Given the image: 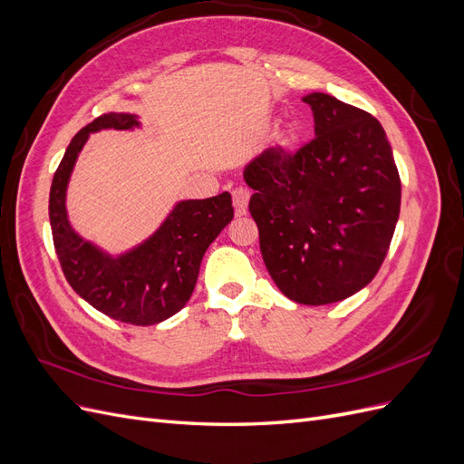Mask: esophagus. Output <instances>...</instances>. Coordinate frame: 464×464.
I'll use <instances>...</instances> for the list:
<instances>
[{"label":"esophagus","mask_w":464,"mask_h":464,"mask_svg":"<svg viewBox=\"0 0 464 464\" xmlns=\"http://www.w3.org/2000/svg\"><path fill=\"white\" fill-rule=\"evenodd\" d=\"M232 201H234V210L237 217H242L247 213V203H249V189L247 188H236L232 191Z\"/></svg>","instance_id":"esophagus-1"}]
</instances>
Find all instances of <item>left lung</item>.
<instances>
[{
	"mask_svg": "<svg viewBox=\"0 0 464 464\" xmlns=\"http://www.w3.org/2000/svg\"><path fill=\"white\" fill-rule=\"evenodd\" d=\"M315 137L296 152L271 147L246 184L266 271L286 298L323 305L372 283L401 210V178L372 114L325 92L304 96Z\"/></svg>",
	"mask_w": 464,
	"mask_h": 464,
	"instance_id": "obj_1",
	"label": "left lung"
}]
</instances>
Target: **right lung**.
I'll return each instance as SVG.
<instances>
[{
    "mask_svg": "<svg viewBox=\"0 0 464 464\" xmlns=\"http://www.w3.org/2000/svg\"><path fill=\"white\" fill-rule=\"evenodd\" d=\"M133 114L110 111L85 125L69 143L50 188L53 247L67 283L98 312L131 325H154L178 314L191 298L201 259L222 228L234 218L232 198L179 201L162 227L141 246L111 257L72 228L65 210L69 176L89 133L131 130Z\"/></svg>",
    "mask_w": 464,
    "mask_h": 464,
    "instance_id": "right-lung-1",
    "label": "right lung"
}]
</instances>
